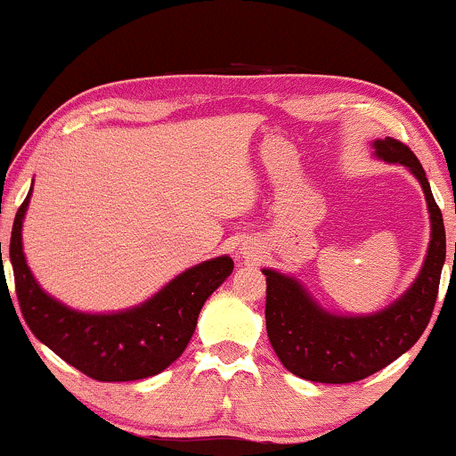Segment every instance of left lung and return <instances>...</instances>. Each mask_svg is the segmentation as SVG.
I'll list each match as a JSON object with an SVG mask.
<instances>
[{"mask_svg": "<svg viewBox=\"0 0 456 456\" xmlns=\"http://www.w3.org/2000/svg\"><path fill=\"white\" fill-rule=\"evenodd\" d=\"M373 147L378 158L407 166L423 186L432 217L428 257L415 284L396 303L363 317L330 315L295 278L264 270L265 326L273 351L286 370L311 382L351 384L390 365L419 340L438 298L446 232L426 172L415 153L401 141L386 136L373 142Z\"/></svg>", "mask_w": 456, "mask_h": 456, "instance_id": "obj_1", "label": "left lung"}]
</instances>
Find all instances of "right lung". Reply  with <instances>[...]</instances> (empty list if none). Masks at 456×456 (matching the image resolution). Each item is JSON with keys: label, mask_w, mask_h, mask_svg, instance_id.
Segmentation results:
<instances>
[{"label": "right lung", "mask_w": 456, "mask_h": 456, "mask_svg": "<svg viewBox=\"0 0 456 456\" xmlns=\"http://www.w3.org/2000/svg\"><path fill=\"white\" fill-rule=\"evenodd\" d=\"M28 199L30 191L16 211L10 261L18 305L30 332L99 382L142 379L174 363L195 332L203 303L232 273L234 261L217 257L191 267L141 307L111 315L78 314L47 297L24 261L20 232Z\"/></svg>", "instance_id": "1"}]
</instances>
